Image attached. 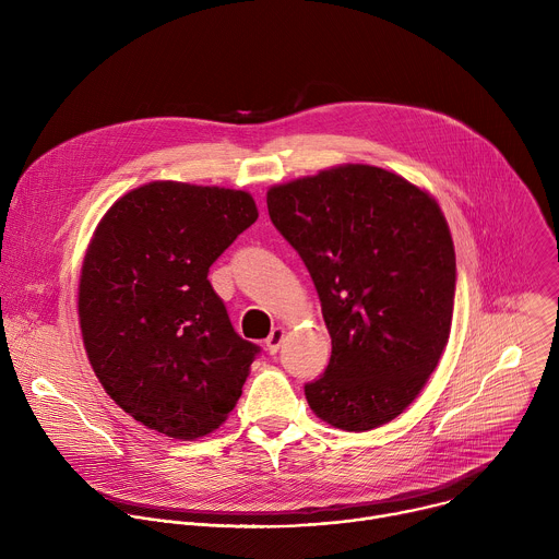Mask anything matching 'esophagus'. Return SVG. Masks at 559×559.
<instances>
[{"label": "esophagus", "mask_w": 559, "mask_h": 559, "mask_svg": "<svg viewBox=\"0 0 559 559\" xmlns=\"http://www.w3.org/2000/svg\"><path fill=\"white\" fill-rule=\"evenodd\" d=\"M283 338H285V330L283 328H274L272 330V334L267 336V341H265V347H267V352L274 356L278 349H281V343H283Z\"/></svg>", "instance_id": "esophagus-1"}]
</instances>
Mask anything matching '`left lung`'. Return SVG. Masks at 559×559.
<instances>
[{"mask_svg": "<svg viewBox=\"0 0 559 559\" xmlns=\"http://www.w3.org/2000/svg\"><path fill=\"white\" fill-rule=\"evenodd\" d=\"M267 210L321 298L332 358L305 384L343 431L401 416L449 343L455 250L438 201L405 177L343 164L272 186Z\"/></svg>", "mask_w": 559, "mask_h": 559, "instance_id": "obj_1", "label": "left lung"}]
</instances>
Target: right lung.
Listing matches in <instances>:
<instances>
[{
	"label": "right lung",
	"mask_w": 559,
	"mask_h": 559,
	"mask_svg": "<svg viewBox=\"0 0 559 559\" xmlns=\"http://www.w3.org/2000/svg\"><path fill=\"white\" fill-rule=\"evenodd\" d=\"M257 218L246 190L150 181L93 231L79 328L106 393L147 429L203 438L241 397L259 347L234 332L207 272Z\"/></svg>",
	"instance_id": "1"
}]
</instances>
